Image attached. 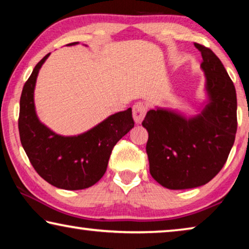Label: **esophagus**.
I'll return each instance as SVG.
<instances>
[{
  "instance_id": "1",
  "label": "esophagus",
  "mask_w": 249,
  "mask_h": 249,
  "mask_svg": "<svg viewBox=\"0 0 249 249\" xmlns=\"http://www.w3.org/2000/svg\"><path fill=\"white\" fill-rule=\"evenodd\" d=\"M146 109V106L143 103H136L133 106V118H134L136 124H141V122L145 117Z\"/></svg>"
}]
</instances>
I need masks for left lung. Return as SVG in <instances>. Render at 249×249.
Masks as SVG:
<instances>
[{
    "label": "left lung",
    "instance_id": "left-lung-1",
    "mask_svg": "<svg viewBox=\"0 0 249 249\" xmlns=\"http://www.w3.org/2000/svg\"><path fill=\"white\" fill-rule=\"evenodd\" d=\"M209 103L199 115L185 118L171 110H148L142 125L147 129L150 173L171 190L196 188L209 182L227 161L237 132V97L232 80L220 59L202 44Z\"/></svg>",
    "mask_w": 249,
    "mask_h": 249
}]
</instances>
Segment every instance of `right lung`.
<instances>
[{
	"mask_svg": "<svg viewBox=\"0 0 249 249\" xmlns=\"http://www.w3.org/2000/svg\"><path fill=\"white\" fill-rule=\"evenodd\" d=\"M49 54L36 64L22 89L18 114L21 144L36 173L48 183L66 190H81L102 179L113 147L134 127L132 108L110 115L80 135L55 134L39 121L33 101L38 72Z\"/></svg>",
	"mask_w": 249,
	"mask_h": 249,
	"instance_id": "1",
	"label": "right lung"
}]
</instances>
